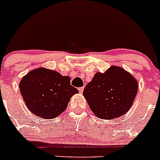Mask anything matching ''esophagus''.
<instances>
[{
    "mask_svg": "<svg viewBox=\"0 0 160 160\" xmlns=\"http://www.w3.org/2000/svg\"><path fill=\"white\" fill-rule=\"evenodd\" d=\"M83 89H84V88H83H83H80L78 89L79 92H80V94H82V93H83Z\"/></svg>",
    "mask_w": 160,
    "mask_h": 160,
    "instance_id": "esophagus-1",
    "label": "esophagus"
}]
</instances>
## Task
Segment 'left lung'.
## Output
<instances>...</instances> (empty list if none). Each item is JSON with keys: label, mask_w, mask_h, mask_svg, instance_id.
Returning a JSON list of instances; mask_svg holds the SVG:
<instances>
[{"label": "left lung", "mask_w": 160, "mask_h": 160, "mask_svg": "<svg viewBox=\"0 0 160 160\" xmlns=\"http://www.w3.org/2000/svg\"><path fill=\"white\" fill-rule=\"evenodd\" d=\"M138 89V81L119 66L98 72L83 90V96L97 117L112 119L124 115L132 106Z\"/></svg>", "instance_id": "8db88e82"}]
</instances>
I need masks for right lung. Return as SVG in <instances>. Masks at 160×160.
<instances>
[{
    "label": "right lung",
    "mask_w": 160,
    "mask_h": 160,
    "mask_svg": "<svg viewBox=\"0 0 160 160\" xmlns=\"http://www.w3.org/2000/svg\"><path fill=\"white\" fill-rule=\"evenodd\" d=\"M19 89L28 109L42 119H53L66 110L71 97L79 93L70 77L40 67L22 78Z\"/></svg>",
    "instance_id": "obj_1"
}]
</instances>
